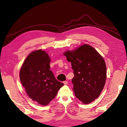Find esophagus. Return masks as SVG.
I'll return each mask as SVG.
<instances>
[{"instance_id":"obj_1","label":"esophagus","mask_w":127,"mask_h":127,"mask_svg":"<svg viewBox=\"0 0 127 127\" xmlns=\"http://www.w3.org/2000/svg\"><path fill=\"white\" fill-rule=\"evenodd\" d=\"M63 83H64V85H66V84H67L68 82H67V81H64V82H63Z\"/></svg>"}]
</instances>
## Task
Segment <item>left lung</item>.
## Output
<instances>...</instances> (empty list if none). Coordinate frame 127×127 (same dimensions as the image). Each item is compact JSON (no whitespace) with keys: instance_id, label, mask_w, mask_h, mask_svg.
Listing matches in <instances>:
<instances>
[{"instance_id":"8db88e82","label":"left lung","mask_w":127,"mask_h":127,"mask_svg":"<svg viewBox=\"0 0 127 127\" xmlns=\"http://www.w3.org/2000/svg\"><path fill=\"white\" fill-rule=\"evenodd\" d=\"M64 55L71 63L76 97L84 104L93 102L101 94L106 82V66L103 58L87 44L67 51Z\"/></svg>"}]
</instances>
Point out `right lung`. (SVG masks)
I'll return each instance as SVG.
<instances>
[{
  "label": "right lung",
  "mask_w": 127,
  "mask_h": 127,
  "mask_svg": "<svg viewBox=\"0 0 127 127\" xmlns=\"http://www.w3.org/2000/svg\"><path fill=\"white\" fill-rule=\"evenodd\" d=\"M49 56L41 49L32 52L24 61L20 71V79L26 94L33 101L47 105L64 85L50 70Z\"/></svg>",
  "instance_id": "obj_1"
}]
</instances>
